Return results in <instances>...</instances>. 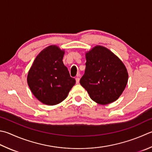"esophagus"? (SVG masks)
<instances>
[{
    "label": "esophagus",
    "mask_w": 152,
    "mask_h": 152,
    "mask_svg": "<svg viewBox=\"0 0 152 152\" xmlns=\"http://www.w3.org/2000/svg\"><path fill=\"white\" fill-rule=\"evenodd\" d=\"M80 76H81V75H80V74H78V75H77V77L75 78L76 83H77V84H79V81H80L79 77H80Z\"/></svg>",
    "instance_id": "1"
}]
</instances>
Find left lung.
<instances>
[{"label":"left lung","mask_w":152,"mask_h":152,"mask_svg":"<svg viewBox=\"0 0 152 152\" xmlns=\"http://www.w3.org/2000/svg\"><path fill=\"white\" fill-rule=\"evenodd\" d=\"M85 56L86 68L80 84L98 104L104 105L116 101L128 83V73L124 64L101 45L93 48Z\"/></svg>","instance_id":"1"}]
</instances>
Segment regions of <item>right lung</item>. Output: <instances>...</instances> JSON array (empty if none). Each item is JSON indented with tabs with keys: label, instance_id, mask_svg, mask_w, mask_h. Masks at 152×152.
<instances>
[{
	"label": "right lung",
	"instance_id": "right-lung-1",
	"mask_svg": "<svg viewBox=\"0 0 152 152\" xmlns=\"http://www.w3.org/2000/svg\"><path fill=\"white\" fill-rule=\"evenodd\" d=\"M65 51L50 45L36 57L28 74L31 93L43 104L56 105L66 99L75 79L63 63Z\"/></svg>",
	"mask_w": 152,
	"mask_h": 152
}]
</instances>
